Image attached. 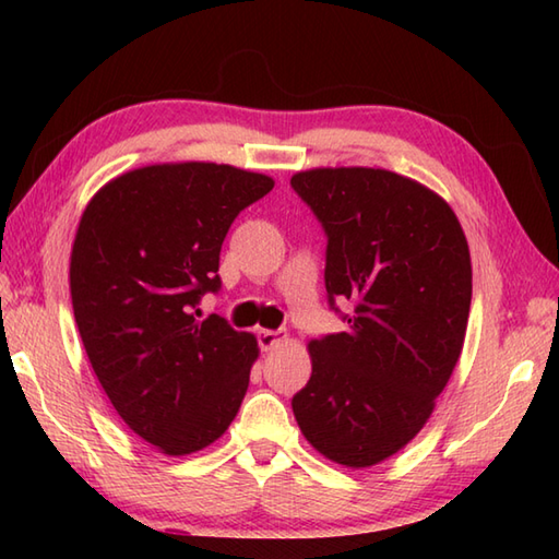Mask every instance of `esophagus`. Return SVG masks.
<instances>
[{
    "mask_svg": "<svg viewBox=\"0 0 559 559\" xmlns=\"http://www.w3.org/2000/svg\"><path fill=\"white\" fill-rule=\"evenodd\" d=\"M283 338H286V336H283V331H271V329H259L257 331V341H259L261 350H273Z\"/></svg>",
    "mask_w": 559,
    "mask_h": 559,
    "instance_id": "esophagus-1",
    "label": "esophagus"
}]
</instances>
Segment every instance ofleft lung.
I'll return each instance as SVG.
<instances>
[{
  "label": "left lung",
  "mask_w": 559,
  "mask_h": 559,
  "mask_svg": "<svg viewBox=\"0 0 559 559\" xmlns=\"http://www.w3.org/2000/svg\"><path fill=\"white\" fill-rule=\"evenodd\" d=\"M290 187L322 223L326 300L348 322L310 343L295 420L326 459L374 466L420 432L456 367L473 290L466 235L444 199L389 170L319 168Z\"/></svg>",
  "instance_id": "8db88e82"
}]
</instances>
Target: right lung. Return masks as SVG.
<instances>
[{
    "mask_svg": "<svg viewBox=\"0 0 559 559\" xmlns=\"http://www.w3.org/2000/svg\"><path fill=\"white\" fill-rule=\"evenodd\" d=\"M273 180L216 163L148 165L91 199L71 249L83 348L120 418L170 456L218 439L240 411L257 338L201 319L240 211Z\"/></svg>",
    "mask_w": 559,
    "mask_h": 559,
    "instance_id": "add662e5",
    "label": "right lung"
}]
</instances>
